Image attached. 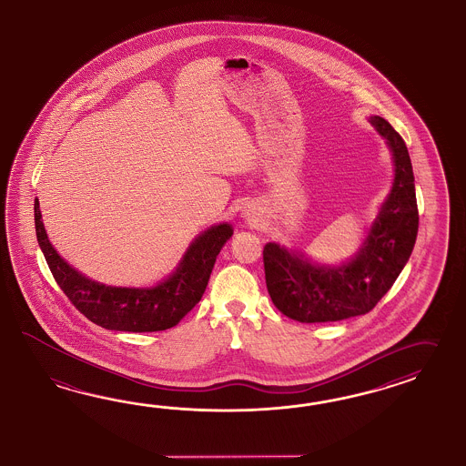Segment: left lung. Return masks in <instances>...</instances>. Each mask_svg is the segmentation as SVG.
Here are the masks:
<instances>
[{
	"label": "left lung",
	"instance_id": "obj_1",
	"mask_svg": "<svg viewBox=\"0 0 466 466\" xmlns=\"http://www.w3.org/2000/svg\"><path fill=\"white\" fill-rule=\"evenodd\" d=\"M368 122L385 138L395 175L360 251L340 265H319L305 252L268 242L266 287L281 314L315 324L365 315L391 289L407 265L419 228L414 173L407 146L381 116Z\"/></svg>",
	"mask_w": 466,
	"mask_h": 466
}]
</instances>
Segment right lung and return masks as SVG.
Here are the masks:
<instances>
[{
  "label": "right lung",
  "mask_w": 466,
  "mask_h": 466,
  "mask_svg": "<svg viewBox=\"0 0 466 466\" xmlns=\"http://www.w3.org/2000/svg\"><path fill=\"white\" fill-rule=\"evenodd\" d=\"M40 249L66 297L100 328L124 332H156L175 328L200 302L215 259L232 238L230 224H217L198 234L169 277L147 289L110 287L85 277L57 254L47 239L38 198L34 203Z\"/></svg>",
  "instance_id": "1"
}]
</instances>
